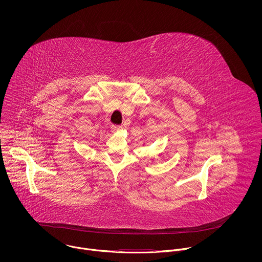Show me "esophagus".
Wrapping results in <instances>:
<instances>
[{"label":"esophagus","instance_id":"34e87169","mask_svg":"<svg viewBox=\"0 0 262 262\" xmlns=\"http://www.w3.org/2000/svg\"><path fill=\"white\" fill-rule=\"evenodd\" d=\"M121 128H122L121 126H118V125H113L112 127H111V131H112V133H116V132H118V131H119Z\"/></svg>","mask_w":262,"mask_h":262}]
</instances>
